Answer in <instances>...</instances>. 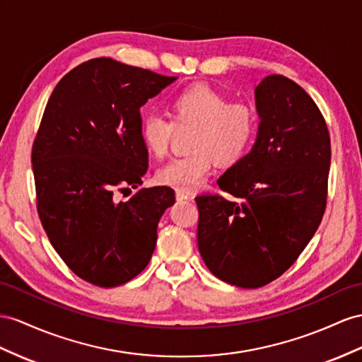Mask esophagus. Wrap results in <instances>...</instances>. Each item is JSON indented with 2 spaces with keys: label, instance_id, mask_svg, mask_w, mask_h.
<instances>
[{
  "label": "esophagus",
  "instance_id": "esophagus-1",
  "mask_svg": "<svg viewBox=\"0 0 362 362\" xmlns=\"http://www.w3.org/2000/svg\"><path fill=\"white\" fill-rule=\"evenodd\" d=\"M175 199H177V200H188V199H191V196L185 191H175Z\"/></svg>",
  "mask_w": 362,
  "mask_h": 362
}]
</instances>
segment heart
<instances>
[{
    "instance_id": "heart-1",
    "label": "heart",
    "mask_w": 362,
    "mask_h": 362,
    "mask_svg": "<svg viewBox=\"0 0 362 362\" xmlns=\"http://www.w3.org/2000/svg\"><path fill=\"white\" fill-rule=\"evenodd\" d=\"M170 118L159 113L144 116L141 137L156 157L168 153L175 129H191L188 154L160 166L156 180L177 191H194L205 182L212 163L229 166L243 157L257 134V115L251 105L229 102L206 86H194L170 100Z\"/></svg>"
}]
</instances>
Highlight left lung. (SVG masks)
I'll return each mask as SVG.
<instances>
[{"instance_id":"left-lung-1","label":"left lung","mask_w":362,"mask_h":362,"mask_svg":"<svg viewBox=\"0 0 362 362\" xmlns=\"http://www.w3.org/2000/svg\"><path fill=\"white\" fill-rule=\"evenodd\" d=\"M255 105L260 125L252 150L217 180L237 200L196 197L203 262L243 289L274 281L304 251L326 209L330 168L326 120L296 82L266 76Z\"/></svg>"}]
</instances>
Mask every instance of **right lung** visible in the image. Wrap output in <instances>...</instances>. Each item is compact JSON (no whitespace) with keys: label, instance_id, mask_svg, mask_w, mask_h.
<instances>
[{"label":"right lung","instance_id":"add662e5","mask_svg":"<svg viewBox=\"0 0 362 362\" xmlns=\"http://www.w3.org/2000/svg\"><path fill=\"white\" fill-rule=\"evenodd\" d=\"M175 76L95 58L54 87L32 148L36 208L54 251L82 280L116 287L141 274L168 187L137 188L148 170L141 107ZM138 191L119 202L116 190Z\"/></svg>","mask_w":362,"mask_h":362}]
</instances>
